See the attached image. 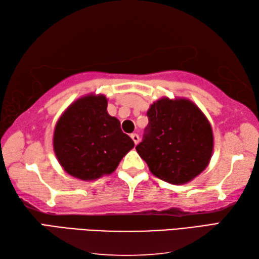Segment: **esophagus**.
<instances>
[{
  "label": "esophagus",
  "instance_id": "obj_1",
  "mask_svg": "<svg viewBox=\"0 0 259 259\" xmlns=\"http://www.w3.org/2000/svg\"><path fill=\"white\" fill-rule=\"evenodd\" d=\"M131 137H132V140H133V142L135 143V145L140 142V136L137 135V134H135V133H134V134H132V135H131Z\"/></svg>",
  "mask_w": 259,
  "mask_h": 259
}]
</instances>
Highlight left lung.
Returning a JSON list of instances; mask_svg holds the SVG:
<instances>
[{
  "mask_svg": "<svg viewBox=\"0 0 259 259\" xmlns=\"http://www.w3.org/2000/svg\"><path fill=\"white\" fill-rule=\"evenodd\" d=\"M144 140L136 146L153 176L171 184H186L208 166L213 134L208 118L187 98L162 97L149 110Z\"/></svg>",
  "mask_w": 259,
  "mask_h": 259,
  "instance_id": "obj_1",
  "label": "left lung"
}]
</instances>
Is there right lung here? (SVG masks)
<instances>
[{
	"instance_id": "1",
	"label": "right lung",
	"mask_w": 259,
	"mask_h": 259,
	"mask_svg": "<svg viewBox=\"0 0 259 259\" xmlns=\"http://www.w3.org/2000/svg\"><path fill=\"white\" fill-rule=\"evenodd\" d=\"M134 142L107 113V98L89 94L71 103L54 132L57 160L69 176L94 181L113 173Z\"/></svg>"
}]
</instances>
